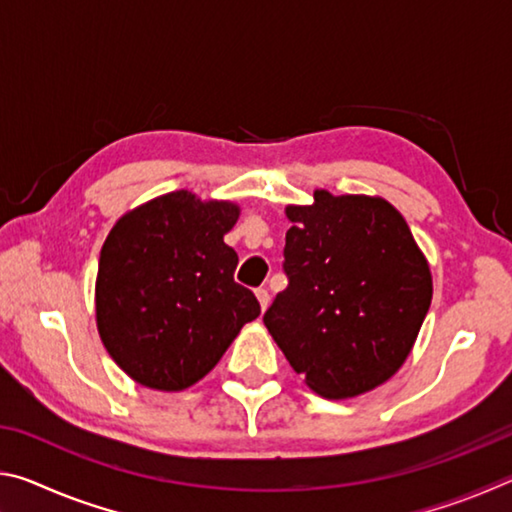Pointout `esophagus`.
I'll return each mask as SVG.
<instances>
[{
    "label": "esophagus",
    "mask_w": 512,
    "mask_h": 512,
    "mask_svg": "<svg viewBox=\"0 0 512 512\" xmlns=\"http://www.w3.org/2000/svg\"><path fill=\"white\" fill-rule=\"evenodd\" d=\"M255 296L259 300V307H262V311L268 307V291L266 289H257Z\"/></svg>",
    "instance_id": "1"
}]
</instances>
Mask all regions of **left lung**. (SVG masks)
Instances as JSON below:
<instances>
[{
    "instance_id": "1",
    "label": "left lung",
    "mask_w": 512,
    "mask_h": 512,
    "mask_svg": "<svg viewBox=\"0 0 512 512\" xmlns=\"http://www.w3.org/2000/svg\"><path fill=\"white\" fill-rule=\"evenodd\" d=\"M284 214L289 287L264 314L277 348L327 400L386 384L409 359L433 296L404 216L381 196L327 189Z\"/></svg>"
}]
</instances>
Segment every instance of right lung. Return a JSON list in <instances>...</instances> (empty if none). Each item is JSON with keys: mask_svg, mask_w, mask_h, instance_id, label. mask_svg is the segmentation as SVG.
Here are the masks:
<instances>
[{"mask_svg": "<svg viewBox=\"0 0 512 512\" xmlns=\"http://www.w3.org/2000/svg\"><path fill=\"white\" fill-rule=\"evenodd\" d=\"M241 207L187 189L128 210L103 241L94 311L103 348L137 384L178 393L221 361L259 316L235 282L239 257L223 237Z\"/></svg>", "mask_w": 512, "mask_h": 512, "instance_id": "1", "label": "right lung"}]
</instances>
